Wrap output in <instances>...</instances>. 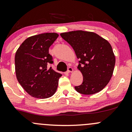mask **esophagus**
I'll return each instance as SVG.
<instances>
[{
  "instance_id": "34e87169",
  "label": "esophagus",
  "mask_w": 132,
  "mask_h": 132,
  "mask_svg": "<svg viewBox=\"0 0 132 132\" xmlns=\"http://www.w3.org/2000/svg\"><path fill=\"white\" fill-rule=\"evenodd\" d=\"M73 72V69L72 67H69V69H68V70H67V73H70L72 72Z\"/></svg>"
}]
</instances>
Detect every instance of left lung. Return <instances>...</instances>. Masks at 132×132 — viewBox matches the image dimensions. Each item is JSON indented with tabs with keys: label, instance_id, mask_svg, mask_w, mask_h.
Listing matches in <instances>:
<instances>
[{
	"label": "left lung",
	"instance_id": "1",
	"mask_svg": "<svg viewBox=\"0 0 132 132\" xmlns=\"http://www.w3.org/2000/svg\"><path fill=\"white\" fill-rule=\"evenodd\" d=\"M60 36L73 47L79 61L78 69L83 83L75 86L77 92L93 94L106 86L114 72L116 57L110 43L93 32L78 30Z\"/></svg>",
	"mask_w": 132,
	"mask_h": 132
}]
</instances>
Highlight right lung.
Returning a JSON list of instances; mask_svg holds the SVG:
<instances>
[{"label":"right lung","instance_id":"add662e5","mask_svg":"<svg viewBox=\"0 0 132 132\" xmlns=\"http://www.w3.org/2000/svg\"><path fill=\"white\" fill-rule=\"evenodd\" d=\"M55 32H45L29 37L17 49L15 56L17 80L32 97L46 99L53 96L57 89L61 73L48 63H52L49 49L58 38Z\"/></svg>","mask_w":132,"mask_h":132}]
</instances>
